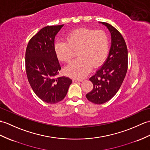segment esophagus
<instances>
[{
  "label": "esophagus",
  "mask_w": 150,
  "mask_h": 150,
  "mask_svg": "<svg viewBox=\"0 0 150 150\" xmlns=\"http://www.w3.org/2000/svg\"><path fill=\"white\" fill-rule=\"evenodd\" d=\"M82 80L81 79H73V82H82Z\"/></svg>",
  "instance_id": "obj_1"
}]
</instances>
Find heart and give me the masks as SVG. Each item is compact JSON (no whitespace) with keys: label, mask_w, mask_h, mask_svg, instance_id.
I'll use <instances>...</instances> for the list:
<instances>
[{"label":"heart","mask_w":150,"mask_h":150,"mask_svg":"<svg viewBox=\"0 0 150 150\" xmlns=\"http://www.w3.org/2000/svg\"><path fill=\"white\" fill-rule=\"evenodd\" d=\"M67 41H58L54 45L57 57L68 62L77 50L78 59L66 67L65 74L73 78H82L91 70L102 64L109 52V38L103 30L76 29L67 36Z\"/></svg>","instance_id":"heart-1"}]
</instances>
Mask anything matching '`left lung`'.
<instances>
[{"label": "left lung", "instance_id": "1", "mask_svg": "<svg viewBox=\"0 0 150 150\" xmlns=\"http://www.w3.org/2000/svg\"><path fill=\"white\" fill-rule=\"evenodd\" d=\"M110 33L111 46L103 64L89 79L93 89L86 95L90 102L102 104L116 95L122 84L128 69V50L123 37L116 28L105 22Z\"/></svg>", "mask_w": 150, "mask_h": 150}]
</instances>
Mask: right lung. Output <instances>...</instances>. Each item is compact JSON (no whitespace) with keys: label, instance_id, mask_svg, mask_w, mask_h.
<instances>
[{"label":"right lung","instance_id":"right-lung-1","mask_svg":"<svg viewBox=\"0 0 150 150\" xmlns=\"http://www.w3.org/2000/svg\"><path fill=\"white\" fill-rule=\"evenodd\" d=\"M64 25L47 26L30 40L25 52V69L33 91L43 102H61L68 93L71 79L55 78L61 70L54 50V39Z\"/></svg>","mask_w":150,"mask_h":150}]
</instances>
